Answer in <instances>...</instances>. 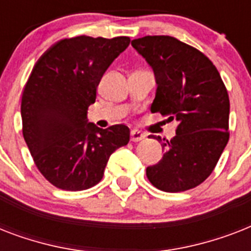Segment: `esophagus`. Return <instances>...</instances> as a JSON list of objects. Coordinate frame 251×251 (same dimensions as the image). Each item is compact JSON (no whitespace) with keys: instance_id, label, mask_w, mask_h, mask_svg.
<instances>
[{"instance_id":"1","label":"esophagus","mask_w":251,"mask_h":251,"mask_svg":"<svg viewBox=\"0 0 251 251\" xmlns=\"http://www.w3.org/2000/svg\"><path fill=\"white\" fill-rule=\"evenodd\" d=\"M146 134L139 131V130H131V134H130V139L133 142H139L142 139H145Z\"/></svg>"}]
</instances>
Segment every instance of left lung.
<instances>
[{"instance_id": "obj_1", "label": "left lung", "mask_w": 251, "mask_h": 251, "mask_svg": "<svg viewBox=\"0 0 251 251\" xmlns=\"http://www.w3.org/2000/svg\"><path fill=\"white\" fill-rule=\"evenodd\" d=\"M131 45L155 74L151 112L178 122L175 138L161 143L163 159L146 169L147 178L167 193L193 189L212 173L229 139V98L222 76L202 52L176 37L145 36Z\"/></svg>"}]
</instances>
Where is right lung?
<instances>
[{"label": "right lung", "mask_w": 251, "mask_h": 251, "mask_svg": "<svg viewBox=\"0 0 251 251\" xmlns=\"http://www.w3.org/2000/svg\"><path fill=\"white\" fill-rule=\"evenodd\" d=\"M126 36H76L52 45L33 66L22 96L23 137L40 173L58 189L80 191L100 182L109 156L126 146L125 125L100 129L87 110Z\"/></svg>", "instance_id": "1"}]
</instances>
